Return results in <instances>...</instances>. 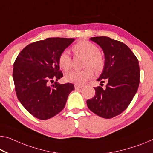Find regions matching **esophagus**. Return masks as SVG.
<instances>
[{"label": "esophagus", "mask_w": 153, "mask_h": 153, "mask_svg": "<svg viewBox=\"0 0 153 153\" xmlns=\"http://www.w3.org/2000/svg\"><path fill=\"white\" fill-rule=\"evenodd\" d=\"M83 86L79 85H76V84L74 85V88H75V89H76V90H81V89L83 88Z\"/></svg>", "instance_id": "esophagus-1"}]
</instances>
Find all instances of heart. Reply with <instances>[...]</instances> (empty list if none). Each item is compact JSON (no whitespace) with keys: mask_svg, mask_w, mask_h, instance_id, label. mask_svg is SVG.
I'll list each match as a JSON object with an SVG mask.
<instances>
[{"mask_svg":"<svg viewBox=\"0 0 153 153\" xmlns=\"http://www.w3.org/2000/svg\"><path fill=\"white\" fill-rule=\"evenodd\" d=\"M75 53H81L87 56L85 66L88 67L82 70H74L65 76L67 82L76 85H83L94 75L93 67L96 72L100 71L105 65V59L99 52L97 46L86 39L76 43L73 47ZM59 67L64 71H69L72 68V59L68 51H63L58 59ZM91 67H93L91 68Z\"/></svg>","mask_w":153,"mask_h":153,"instance_id":"heart-1","label":"heart"}]
</instances>
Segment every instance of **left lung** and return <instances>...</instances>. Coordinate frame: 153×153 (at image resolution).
I'll return each mask as SVG.
<instances>
[{
  "instance_id": "8db88e82",
  "label": "left lung",
  "mask_w": 153,
  "mask_h": 153,
  "mask_svg": "<svg viewBox=\"0 0 153 153\" xmlns=\"http://www.w3.org/2000/svg\"><path fill=\"white\" fill-rule=\"evenodd\" d=\"M100 46L105 65L98 81L107 82L106 88H94L96 95L87 100L90 111L104 118H111L123 112L137 92L140 70L137 59L128 47L108 37L90 39Z\"/></svg>"
}]
</instances>
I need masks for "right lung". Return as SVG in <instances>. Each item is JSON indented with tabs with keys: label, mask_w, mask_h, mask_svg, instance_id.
Returning <instances> with one entry per match:
<instances>
[{
	"label": "right lung",
	"mask_w": 153,
	"mask_h": 153,
	"mask_svg": "<svg viewBox=\"0 0 153 153\" xmlns=\"http://www.w3.org/2000/svg\"><path fill=\"white\" fill-rule=\"evenodd\" d=\"M74 38L53 37L35 42L19 53L13 64V79L18 100L34 117L47 120L64 108L68 95L74 90L68 83L48 85L63 76L58 59Z\"/></svg>",
	"instance_id": "add662e5"
}]
</instances>
